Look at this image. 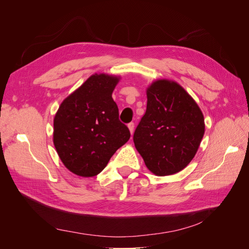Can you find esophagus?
<instances>
[{"mask_svg":"<svg viewBox=\"0 0 249 249\" xmlns=\"http://www.w3.org/2000/svg\"><path fill=\"white\" fill-rule=\"evenodd\" d=\"M127 127H129L131 134H133L134 133V123H130L129 124H127Z\"/></svg>","mask_w":249,"mask_h":249,"instance_id":"1","label":"esophagus"}]
</instances>
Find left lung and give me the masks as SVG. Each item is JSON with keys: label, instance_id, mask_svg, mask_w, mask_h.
I'll use <instances>...</instances> for the list:
<instances>
[{"label": "left lung", "instance_id": "obj_1", "mask_svg": "<svg viewBox=\"0 0 249 249\" xmlns=\"http://www.w3.org/2000/svg\"><path fill=\"white\" fill-rule=\"evenodd\" d=\"M145 114L134 133L135 147L156 176L183 170L205 134L198 105L177 82L157 80L147 90Z\"/></svg>", "mask_w": 249, "mask_h": 249}]
</instances>
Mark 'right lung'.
Wrapping results in <instances>:
<instances>
[{"mask_svg":"<svg viewBox=\"0 0 249 249\" xmlns=\"http://www.w3.org/2000/svg\"><path fill=\"white\" fill-rule=\"evenodd\" d=\"M119 77L94 73L61 103L54 118V145L64 166L80 177H94L130 139L120 123L112 92Z\"/></svg>","mask_w":249,"mask_h":249,"instance_id":"1","label":"right lung"}]
</instances>
